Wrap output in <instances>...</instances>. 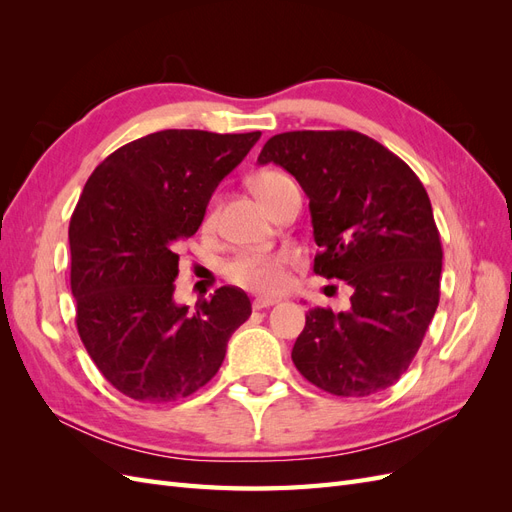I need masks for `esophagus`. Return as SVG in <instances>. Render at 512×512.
Segmentation results:
<instances>
[{
	"instance_id": "esophagus-1",
	"label": "esophagus",
	"mask_w": 512,
	"mask_h": 512,
	"mask_svg": "<svg viewBox=\"0 0 512 512\" xmlns=\"http://www.w3.org/2000/svg\"><path fill=\"white\" fill-rule=\"evenodd\" d=\"M275 303H277V299H273V297H258V299H254V309H265Z\"/></svg>"
}]
</instances>
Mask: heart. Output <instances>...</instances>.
<instances>
[{"label":"heart","mask_w":512,"mask_h":512,"mask_svg":"<svg viewBox=\"0 0 512 512\" xmlns=\"http://www.w3.org/2000/svg\"><path fill=\"white\" fill-rule=\"evenodd\" d=\"M292 183V179L280 170H262L252 179V188L258 198L269 205L280 196V192ZM215 220V203L205 211L203 226L209 228ZM290 262L288 252H247L232 258L226 265V277L245 290H254L262 294L280 292L286 286V265Z\"/></svg>","instance_id":"heart-1"}]
</instances>
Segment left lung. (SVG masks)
Masks as SVG:
<instances>
[{
    "label": "left lung",
    "mask_w": 512,
    "mask_h": 512,
    "mask_svg": "<svg viewBox=\"0 0 512 512\" xmlns=\"http://www.w3.org/2000/svg\"><path fill=\"white\" fill-rule=\"evenodd\" d=\"M260 164H277L309 198L320 252L314 273L352 286L350 309L314 307L292 363L318 389L365 397L412 363L440 301L442 243L414 170L354 130L275 134Z\"/></svg>",
    "instance_id": "1"
}]
</instances>
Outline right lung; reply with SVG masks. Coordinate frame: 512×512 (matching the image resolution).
Segmentation results:
<instances>
[{
	"mask_svg": "<svg viewBox=\"0 0 512 512\" xmlns=\"http://www.w3.org/2000/svg\"><path fill=\"white\" fill-rule=\"evenodd\" d=\"M260 132L162 130L119 147L87 179L70 220L76 329L119 393L166 404L205 386L252 303L235 286L196 312L173 299L177 247Z\"/></svg>",
	"mask_w": 512,
	"mask_h": 512,
	"instance_id": "add662e5",
	"label": "right lung"
}]
</instances>
